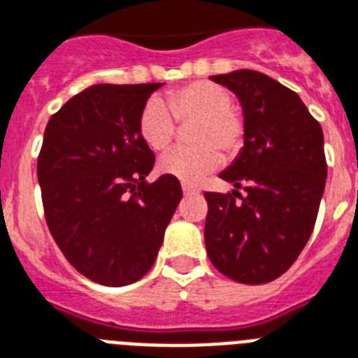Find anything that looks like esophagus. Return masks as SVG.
Masks as SVG:
<instances>
[{
	"label": "esophagus",
	"instance_id": "obj_1",
	"mask_svg": "<svg viewBox=\"0 0 358 358\" xmlns=\"http://www.w3.org/2000/svg\"><path fill=\"white\" fill-rule=\"evenodd\" d=\"M182 189H184L185 196H194V194L200 193V189H198L196 185H191V184H182Z\"/></svg>",
	"mask_w": 358,
	"mask_h": 358
}]
</instances>
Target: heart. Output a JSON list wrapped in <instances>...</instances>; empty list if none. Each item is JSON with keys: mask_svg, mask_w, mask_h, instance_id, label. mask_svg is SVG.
<instances>
[{"mask_svg": "<svg viewBox=\"0 0 358 358\" xmlns=\"http://www.w3.org/2000/svg\"><path fill=\"white\" fill-rule=\"evenodd\" d=\"M176 123L193 125V149H176L160 169L173 178L196 184L222 164L233 160L245 145V120L233 105V94L218 83L196 80L165 92L164 101L149 100L138 116V134L149 149L164 152L176 138Z\"/></svg>", "mask_w": 358, "mask_h": 358, "instance_id": "obj_1", "label": "heart"}]
</instances>
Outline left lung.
<instances>
[{
	"label": "left lung",
	"mask_w": 358,
	"mask_h": 358,
	"mask_svg": "<svg viewBox=\"0 0 358 358\" xmlns=\"http://www.w3.org/2000/svg\"><path fill=\"white\" fill-rule=\"evenodd\" d=\"M238 96L245 145L220 178L233 193H203L206 249L240 284H266L289 269L317 222L327 176L324 134L304 101L257 71L211 76Z\"/></svg>",
	"instance_id": "1"
}]
</instances>
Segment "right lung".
Wrapping results in <instances>:
<instances>
[{
	"instance_id": "add662e5",
	"label": "right lung",
	"mask_w": 358,
	"mask_h": 358,
	"mask_svg": "<svg viewBox=\"0 0 358 358\" xmlns=\"http://www.w3.org/2000/svg\"><path fill=\"white\" fill-rule=\"evenodd\" d=\"M160 85H92L45 127L38 155L45 220L69 264L103 286L147 275L182 200L169 174L145 182L155 152L138 134V116Z\"/></svg>"
}]
</instances>
